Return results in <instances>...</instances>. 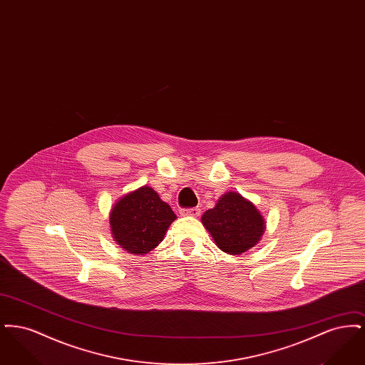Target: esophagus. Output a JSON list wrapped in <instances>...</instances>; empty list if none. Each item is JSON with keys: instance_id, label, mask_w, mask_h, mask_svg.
Masks as SVG:
<instances>
[{"instance_id": "34e87169", "label": "esophagus", "mask_w": 365, "mask_h": 365, "mask_svg": "<svg viewBox=\"0 0 365 365\" xmlns=\"http://www.w3.org/2000/svg\"><path fill=\"white\" fill-rule=\"evenodd\" d=\"M200 213H201L200 208H186L180 210V215H183V216H198Z\"/></svg>"}]
</instances>
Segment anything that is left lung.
Instances as JSON below:
<instances>
[{"label":"left lung","mask_w":365,"mask_h":365,"mask_svg":"<svg viewBox=\"0 0 365 365\" xmlns=\"http://www.w3.org/2000/svg\"><path fill=\"white\" fill-rule=\"evenodd\" d=\"M201 220L216 245L234 256L259 242L265 228L260 212L232 191L222 195L216 207L207 210Z\"/></svg>","instance_id":"8db88e82"}]
</instances>
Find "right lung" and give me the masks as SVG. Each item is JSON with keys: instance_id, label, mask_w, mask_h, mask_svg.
I'll return each mask as SVG.
<instances>
[{"instance_id": "add662e5", "label": "right lung", "mask_w": 365, "mask_h": 365, "mask_svg": "<svg viewBox=\"0 0 365 365\" xmlns=\"http://www.w3.org/2000/svg\"><path fill=\"white\" fill-rule=\"evenodd\" d=\"M176 219L174 210L148 186L120 198L110 212V227L116 242L130 253L145 255L163 241Z\"/></svg>"}]
</instances>
